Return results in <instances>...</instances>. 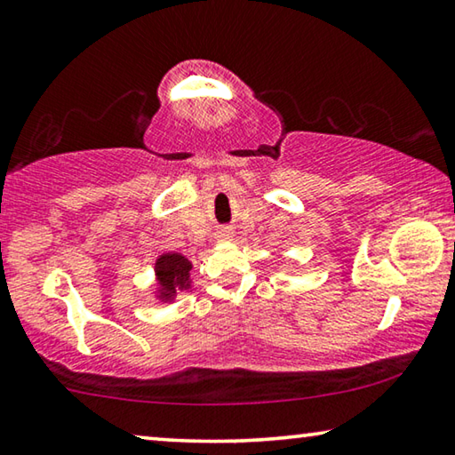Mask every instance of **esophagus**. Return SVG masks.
Wrapping results in <instances>:
<instances>
[{
  "label": "esophagus",
  "instance_id": "34e87169",
  "mask_svg": "<svg viewBox=\"0 0 455 455\" xmlns=\"http://www.w3.org/2000/svg\"><path fill=\"white\" fill-rule=\"evenodd\" d=\"M217 238L219 241H227V238H233V230L230 228H220L217 233Z\"/></svg>",
  "mask_w": 455,
  "mask_h": 455
}]
</instances>
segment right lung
I'll use <instances>...</instances> for the list:
<instances>
[{
  "mask_svg": "<svg viewBox=\"0 0 455 455\" xmlns=\"http://www.w3.org/2000/svg\"><path fill=\"white\" fill-rule=\"evenodd\" d=\"M192 265L182 255H163L156 260L158 283L163 284V297H172L176 289L187 291L190 287L188 273Z\"/></svg>",
  "mask_w": 455,
  "mask_h": 455,
  "instance_id": "obj_1",
  "label": "right lung"
}]
</instances>
